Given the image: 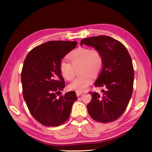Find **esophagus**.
Segmentation results:
<instances>
[{"instance_id":"esophagus-1","label":"esophagus","mask_w":152,"mask_h":152,"mask_svg":"<svg viewBox=\"0 0 152 152\" xmlns=\"http://www.w3.org/2000/svg\"><path fill=\"white\" fill-rule=\"evenodd\" d=\"M76 96H80V95H81L82 93V92H76Z\"/></svg>"}]
</instances>
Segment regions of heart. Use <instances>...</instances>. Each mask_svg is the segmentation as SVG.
Returning a JSON list of instances; mask_svg holds the SVG:
<instances>
[{"label":"heart","instance_id":"obj_1","mask_svg":"<svg viewBox=\"0 0 152 152\" xmlns=\"http://www.w3.org/2000/svg\"><path fill=\"white\" fill-rule=\"evenodd\" d=\"M68 58L71 64L62 60L59 64L61 75L67 80H71L75 76V69L80 66L79 74L81 76L74 80L68 88L79 92L85 91L93 82L92 76L96 77L102 70L103 57L101 52L96 49L80 47L72 51Z\"/></svg>","mask_w":152,"mask_h":152}]
</instances>
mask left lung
Wrapping results in <instances>:
<instances>
[{
  "label": "left lung",
  "mask_w": 152,
  "mask_h": 152,
  "mask_svg": "<svg viewBox=\"0 0 152 152\" xmlns=\"http://www.w3.org/2000/svg\"><path fill=\"white\" fill-rule=\"evenodd\" d=\"M101 51L103 57L102 70L95 82L96 87L104 86L102 94L90 92L91 101L87 105L92 119L109 123L119 118L132 97L134 70L127 48L119 41L106 35L94 36L81 41Z\"/></svg>",
  "instance_id": "obj_1"
}]
</instances>
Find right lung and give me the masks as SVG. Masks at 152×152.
Listing matches in <instances>:
<instances>
[{
    "label": "right lung",
    "mask_w": 152,
    "mask_h": 152,
    "mask_svg": "<svg viewBox=\"0 0 152 152\" xmlns=\"http://www.w3.org/2000/svg\"><path fill=\"white\" fill-rule=\"evenodd\" d=\"M76 42L50 41L31 50L21 72L23 95L34 119L45 126L56 127L70 117L76 92L63 95L65 87L59 64L64 56L76 47Z\"/></svg>",
    "instance_id": "right-lung-1"
}]
</instances>
